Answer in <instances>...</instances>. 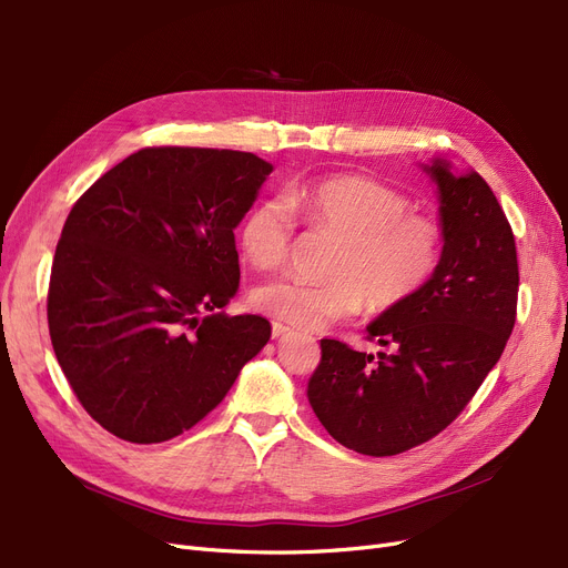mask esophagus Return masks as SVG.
Returning <instances> with one entry per match:
<instances>
[{
  "instance_id": "34e87169",
  "label": "esophagus",
  "mask_w": 568,
  "mask_h": 568,
  "mask_svg": "<svg viewBox=\"0 0 568 568\" xmlns=\"http://www.w3.org/2000/svg\"><path fill=\"white\" fill-rule=\"evenodd\" d=\"M290 334H292V329L285 327V325H281V323L271 325V336H274V338H283V336H290Z\"/></svg>"
}]
</instances>
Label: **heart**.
<instances>
[{
	"mask_svg": "<svg viewBox=\"0 0 568 568\" xmlns=\"http://www.w3.org/2000/svg\"><path fill=\"white\" fill-rule=\"evenodd\" d=\"M408 200L381 181L338 174L294 185L283 200H262L243 217L241 253L257 268L287 260L294 217L341 239L329 283L276 278L253 290V306L300 329H323L359 313H383L420 292L438 266L443 234L434 217L408 211Z\"/></svg>",
	"mask_w": 568,
	"mask_h": 568,
	"instance_id": "obj_1",
	"label": "heart"
}]
</instances>
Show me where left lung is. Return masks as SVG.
<instances>
[{
  "label": "left lung",
  "mask_w": 568,
  "mask_h": 568,
  "mask_svg": "<svg viewBox=\"0 0 568 568\" xmlns=\"http://www.w3.org/2000/svg\"><path fill=\"white\" fill-rule=\"evenodd\" d=\"M438 192L443 251L427 285L366 332L389 353L323 338L308 381L317 420L362 455L410 450L446 429L506 348L517 306V251L495 192L478 171L423 164Z\"/></svg>",
  "instance_id": "1"
}]
</instances>
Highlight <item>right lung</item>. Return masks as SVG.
Wrapping results in <instances>:
<instances>
[{
	"instance_id": "right-lung-1",
	"label": "right lung",
	"mask_w": 568,
	"mask_h": 568,
	"mask_svg": "<svg viewBox=\"0 0 568 568\" xmlns=\"http://www.w3.org/2000/svg\"><path fill=\"white\" fill-rule=\"evenodd\" d=\"M271 166L253 153L143 148L73 204L55 248L48 329L83 408L130 443L206 417L271 336L217 313L239 292L234 230Z\"/></svg>"
}]
</instances>
